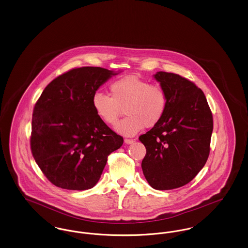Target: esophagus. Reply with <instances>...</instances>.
<instances>
[{
	"mask_svg": "<svg viewBox=\"0 0 248 248\" xmlns=\"http://www.w3.org/2000/svg\"><path fill=\"white\" fill-rule=\"evenodd\" d=\"M135 141V140H130V139H124V143L126 144H132L133 142Z\"/></svg>",
	"mask_w": 248,
	"mask_h": 248,
	"instance_id": "esophagus-1",
	"label": "esophagus"
}]
</instances>
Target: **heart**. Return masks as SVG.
<instances>
[{
  "label": "heart",
  "mask_w": 248,
  "mask_h": 248,
  "mask_svg": "<svg viewBox=\"0 0 248 248\" xmlns=\"http://www.w3.org/2000/svg\"><path fill=\"white\" fill-rule=\"evenodd\" d=\"M109 92L110 95L94 93L92 107L96 116L109 126L118 123L124 108L126 116L116 128L123 135L134 136L144 127H155L166 113L168 94L165 88L137 76L113 81Z\"/></svg>",
  "instance_id": "obj_1"
}]
</instances>
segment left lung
I'll list each match as a JSON object with an SVG mask.
<instances>
[{"label": "left lung", "instance_id": "obj_1", "mask_svg": "<svg viewBox=\"0 0 248 248\" xmlns=\"http://www.w3.org/2000/svg\"><path fill=\"white\" fill-rule=\"evenodd\" d=\"M154 77L167 92L168 107L161 123L139 138L146 147L142 170L154 189H177L196 177L208 159L212 111L195 83L165 71Z\"/></svg>", "mask_w": 248, "mask_h": 248}]
</instances>
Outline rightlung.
Masks as SVG:
<instances>
[{
  "label": "right lung",
  "mask_w": 248,
  "mask_h": 248,
  "mask_svg": "<svg viewBox=\"0 0 248 248\" xmlns=\"http://www.w3.org/2000/svg\"><path fill=\"white\" fill-rule=\"evenodd\" d=\"M113 71L75 68L45 88L32 113L31 150L43 174L62 189L84 190L97 183L108 156L124 139L94 113L92 96Z\"/></svg>",
  "instance_id": "add662e5"
}]
</instances>
